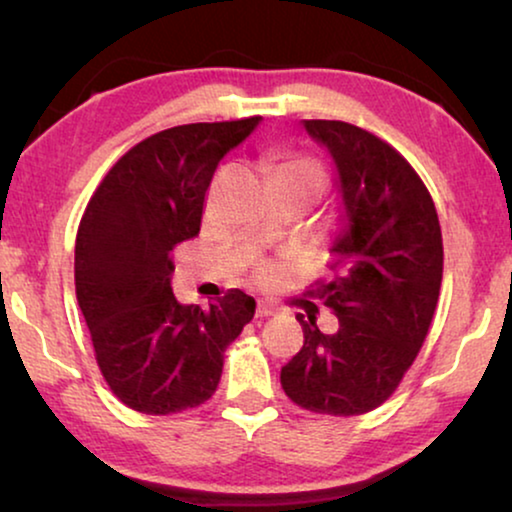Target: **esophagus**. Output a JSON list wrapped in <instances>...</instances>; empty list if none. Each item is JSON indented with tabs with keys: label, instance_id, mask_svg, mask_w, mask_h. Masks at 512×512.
I'll return each instance as SVG.
<instances>
[{
	"label": "esophagus",
	"instance_id": "obj_1",
	"mask_svg": "<svg viewBox=\"0 0 512 512\" xmlns=\"http://www.w3.org/2000/svg\"><path fill=\"white\" fill-rule=\"evenodd\" d=\"M277 310L275 307H272L270 303H265V300H258V305H256V317H272V314H275Z\"/></svg>",
	"mask_w": 512,
	"mask_h": 512
}]
</instances>
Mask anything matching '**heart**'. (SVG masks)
Here are the masks:
<instances>
[{
    "instance_id": "heart-1",
    "label": "heart",
    "mask_w": 512,
    "mask_h": 512,
    "mask_svg": "<svg viewBox=\"0 0 512 512\" xmlns=\"http://www.w3.org/2000/svg\"><path fill=\"white\" fill-rule=\"evenodd\" d=\"M263 174L268 184L275 191H293L305 195L307 200H317L326 188V172L317 160L305 156H293V153H275L265 158ZM282 268L275 263H263L258 268V279L263 284H275Z\"/></svg>"
}]
</instances>
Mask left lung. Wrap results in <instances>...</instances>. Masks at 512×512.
<instances>
[{
	"label": "left lung",
	"instance_id": "obj_1",
	"mask_svg": "<svg viewBox=\"0 0 512 512\" xmlns=\"http://www.w3.org/2000/svg\"><path fill=\"white\" fill-rule=\"evenodd\" d=\"M335 165L340 230L333 282L310 291L338 314L319 331L298 314L305 342L282 368L300 408L352 417L394 394L429 333L443 279V235L422 179L396 149L342 121H303Z\"/></svg>",
	"mask_w": 512,
	"mask_h": 512
}]
</instances>
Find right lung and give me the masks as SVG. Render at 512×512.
<instances>
[{
	"mask_svg": "<svg viewBox=\"0 0 512 512\" xmlns=\"http://www.w3.org/2000/svg\"><path fill=\"white\" fill-rule=\"evenodd\" d=\"M261 116L163 130L125 153L90 198L74 249L76 298L111 391L144 415L198 408L254 317L240 289L202 310L172 293V251L200 233L216 165Z\"/></svg>",
	"mask_w": 512,
	"mask_h": 512,
	"instance_id": "add662e5",
	"label": "right lung"
}]
</instances>
